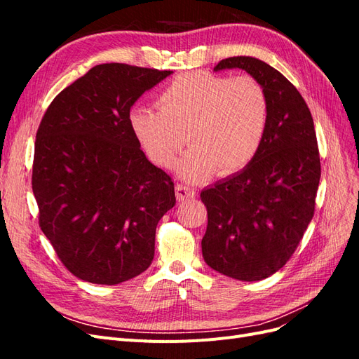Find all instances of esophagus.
Listing matches in <instances>:
<instances>
[{
  "instance_id": "esophagus-1",
  "label": "esophagus",
  "mask_w": 359,
  "mask_h": 359,
  "mask_svg": "<svg viewBox=\"0 0 359 359\" xmlns=\"http://www.w3.org/2000/svg\"><path fill=\"white\" fill-rule=\"evenodd\" d=\"M175 194H177L178 202H184V201L194 198V194H196V191L191 190L190 187L182 186V184H178V186L175 187Z\"/></svg>"
}]
</instances>
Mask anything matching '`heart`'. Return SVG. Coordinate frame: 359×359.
Here are the masks:
<instances>
[{"label": "heart", "instance_id": "1", "mask_svg": "<svg viewBox=\"0 0 359 359\" xmlns=\"http://www.w3.org/2000/svg\"><path fill=\"white\" fill-rule=\"evenodd\" d=\"M158 111L135 107L128 121L149 158L169 166L177 161L181 177L203 181L219 169L232 175L252 161L262 144L268 121L264 86L252 76L189 72L177 76L157 97Z\"/></svg>", "mask_w": 359, "mask_h": 359}]
</instances>
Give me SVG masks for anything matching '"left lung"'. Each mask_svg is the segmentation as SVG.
I'll return each instance as SVG.
<instances>
[{
	"label": "left lung",
	"instance_id": "obj_1",
	"mask_svg": "<svg viewBox=\"0 0 359 359\" xmlns=\"http://www.w3.org/2000/svg\"><path fill=\"white\" fill-rule=\"evenodd\" d=\"M226 69L264 86L268 121L255 158L201 193L208 211L202 256L226 277L257 281L283 268L310 224L320 158L309 106L283 74L253 57L222 60L214 72Z\"/></svg>",
	"mask_w": 359,
	"mask_h": 359
}]
</instances>
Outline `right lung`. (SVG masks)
Instances as JSON below:
<instances>
[{
    "label": "right lung",
    "mask_w": 359,
    "mask_h": 359,
    "mask_svg": "<svg viewBox=\"0 0 359 359\" xmlns=\"http://www.w3.org/2000/svg\"><path fill=\"white\" fill-rule=\"evenodd\" d=\"M173 72L100 64L64 88L36 136L39 223L73 276L119 285L154 259L156 227L175 205L173 182L130 127V109Z\"/></svg>",
    "instance_id": "add662e5"
}]
</instances>
